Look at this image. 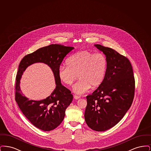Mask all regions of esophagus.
<instances>
[{"label":"esophagus","mask_w":151,"mask_h":151,"mask_svg":"<svg viewBox=\"0 0 151 151\" xmlns=\"http://www.w3.org/2000/svg\"><path fill=\"white\" fill-rule=\"evenodd\" d=\"M73 97H74V99H75V100H78V99H79L80 98L79 96H76V95H74Z\"/></svg>","instance_id":"1"}]
</instances>
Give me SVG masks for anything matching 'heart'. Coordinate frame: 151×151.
Returning <instances> with one entry per match:
<instances>
[{
    "label": "heart",
    "mask_w": 151,
    "mask_h": 151,
    "mask_svg": "<svg viewBox=\"0 0 151 151\" xmlns=\"http://www.w3.org/2000/svg\"><path fill=\"white\" fill-rule=\"evenodd\" d=\"M68 65H61L58 70V77L67 86L73 85L75 93H84L91 87L94 89L100 86L105 79L108 70L106 57L101 53L89 50L78 52L67 60Z\"/></svg>",
    "instance_id": "b5f03b06"
}]
</instances>
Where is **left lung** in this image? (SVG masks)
Masks as SVG:
<instances>
[{
  "mask_svg": "<svg viewBox=\"0 0 151 151\" xmlns=\"http://www.w3.org/2000/svg\"><path fill=\"white\" fill-rule=\"evenodd\" d=\"M108 60L105 79L93 93L86 96L84 117L87 125L104 131L116 125L131 107L135 94V78L129 60L117 51L94 45Z\"/></svg>",
  "mask_w": 151,
  "mask_h": 151,
  "instance_id": "obj_1",
  "label": "left lung"
}]
</instances>
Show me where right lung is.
<instances>
[{
  "label": "right lung",
  "mask_w": 151,
  "mask_h": 151,
  "mask_svg": "<svg viewBox=\"0 0 151 151\" xmlns=\"http://www.w3.org/2000/svg\"><path fill=\"white\" fill-rule=\"evenodd\" d=\"M74 47L52 44L41 47L22 59L16 75L15 100L23 114L35 127L45 131L55 129L63 121L65 111L73 99L71 91L62 85L58 77V70L64 58ZM43 63L52 70L56 83V89L49 97L42 101H29L24 96L19 87L23 72L30 65Z\"/></svg>",
  "instance_id": "right-lung-1"
}]
</instances>
